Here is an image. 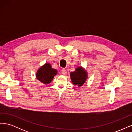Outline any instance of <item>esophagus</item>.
Wrapping results in <instances>:
<instances>
[{
	"label": "esophagus",
	"instance_id": "obj_1",
	"mask_svg": "<svg viewBox=\"0 0 132 132\" xmlns=\"http://www.w3.org/2000/svg\"><path fill=\"white\" fill-rule=\"evenodd\" d=\"M62 74L64 75H65L67 74V70L65 69H63L62 70Z\"/></svg>",
	"mask_w": 132,
	"mask_h": 132
}]
</instances>
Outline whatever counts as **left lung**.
<instances>
[{"instance_id":"1","label":"left lung","mask_w":132,"mask_h":132,"mask_svg":"<svg viewBox=\"0 0 132 132\" xmlns=\"http://www.w3.org/2000/svg\"><path fill=\"white\" fill-rule=\"evenodd\" d=\"M71 82L74 85L81 86L87 79V73L82 67H78L70 74Z\"/></svg>"}]
</instances>
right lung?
Returning a JSON list of instances; mask_svg holds the SVG:
<instances>
[{
	"label": "right lung",
	"mask_w": 132,
	"mask_h": 132,
	"mask_svg": "<svg viewBox=\"0 0 132 132\" xmlns=\"http://www.w3.org/2000/svg\"><path fill=\"white\" fill-rule=\"evenodd\" d=\"M57 73V70L53 69L50 63H46L38 69L36 77L42 83L44 84H48L52 81L54 76L56 75Z\"/></svg>",
	"instance_id": "obj_1"
}]
</instances>
